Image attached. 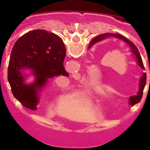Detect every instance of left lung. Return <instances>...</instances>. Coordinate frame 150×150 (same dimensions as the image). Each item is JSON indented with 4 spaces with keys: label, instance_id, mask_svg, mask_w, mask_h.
<instances>
[{
    "label": "left lung",
    "instance_id": "obj_1",
    "mask_svg": "<svg viewBox=\"0 0 150 150\" xmlns=\"http://www.w3.org/2000/svg\"><path fill=\"white\" fill-rule=\"evenodd\" d=\"M110 37H115L116 38H119V39L122 40V41H124L125 43H126L128 46L131 47V50H132V53L134 54V55L135 56L136 59H137V64L140 66V67L142 69H145L144 68V63H143V61L142 59H141V56L140 55V52H139L138 50H137V46H135L133 43H132V41L128 40L125 37L122 35H120V34H110V33H106V34H100V35L97 36L96 38H94L91 41V43H90L89 46H91L92 44L94 43H97V42H99L100 40H105L108 38H110ZM146 74L144 73L143 76L141 77L140 79V88H139V91H138V93H137V95H135V96H132V97H130L129 98V104H131L132 106L134 105V104H137L138 102L140 101L141 98H142L143 97V91H144V87L146 86Z\"/></svg>",
    "mask_w": 150,
    "mask_h": 150
}]
</instances>
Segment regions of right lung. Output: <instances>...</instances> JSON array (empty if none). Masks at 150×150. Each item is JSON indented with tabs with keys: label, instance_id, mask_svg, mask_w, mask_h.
Instances as JSON below:
<instances>
[{
	"label": "right lung",
	"instance_id": "right-lung-1",
	"mask_svg": "<svg viewBox=\"0 0 150 150\" xmlns=\"http://www.w3.org/2000/svg\"><path fill=\"white\" fill-rule=\"evenodd\" d=\"M66 48L60 37L45 30H31L22 35L15 43L8 66V81L13 96L24 107L35 110L39 103L40 91L50 78L68 76L64 67ZM32 69L35 80L24 83L21 71Z\"/></svg>",
	"mask_w": 150,
	"mask_h": 150
}]
</instances>
